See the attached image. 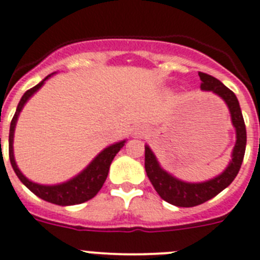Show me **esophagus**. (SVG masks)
<instances>
[{
  "mask_svg": "<svg viewBox=\"0 0 260 260\" xmlns=\"http://www.w3.org/2000/svg\"><path fill=\"white\" fill-rule=\"evenodd\" d=\"M135 136H137V137H139V136H142L144 135V129H141V128H135Z\"/></svg>",
  "mask_w": 260,
  "mask_h": 260,
  "instance_id": "esophagus-1",
  "label": "esophagus"
}]
</instances>
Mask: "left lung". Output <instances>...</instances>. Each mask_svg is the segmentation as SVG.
Listing matches in <instances>:
<instances>
[{"instance_id":"1","label":"left lung","mask_w":260,"mask_h":260,"mask_svg":"<svg viewBox=\"0 0 260 260\" xmlns=\"http://www.w3.org/2000/svg\"><path fill=\"white\" fill-rule=\"evenodd\" d=\"M201 89L210 90L223 100L231 113L232 124L236 128V145L232 151V160L228 167L216 177L203 182H185L176 179L163 170L150 147L145 146V170L156 193L162 200L179 207H193L205 203L226 188L237 176L246 149V127L238 100L232 90L211 75L198 72Z\"/></svg>"}]
</instances>
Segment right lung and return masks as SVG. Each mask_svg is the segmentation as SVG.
<instances>
[{"label":"right lung","instance_id":"right-lung-1","mask_svg":"<svg viewBox=\"0 0 260 260\" xmlns=\"http://www.w3.org/2000/svg\"><path fill=\"white\" fill-rule=\"evenodd\" d=\"M51 75H48L41 83L35 85L31 89H28L27 92L23 94V97L20 98V101L19 104H18V107H16V111L15 114H14L13 120H11L10 124V133H9V156H10V163L11 166H13V170L16 174V176L19 177L20 181H22L32 193L36 194L37 197L46 201V202L54 203V205L59 206L79 205V203H83L86 202V201L92 200L95 194L101 190L105 180H106L107 177V174H109L110 165H111V162H113V159L115 158L116 154L119 153V150L124 146L125 140L107 146L106 149H104L101 153L98 154V155L93 159L92 162H90V165L88 166L85 170L81 171L78 176H75L74 179L63 182V184H58V185H40V184H36V182L28 180L27 177L20 172V170L18 168V166H16L15 163V159H14V131H15L18 116H19L20 111H22V109L24 107L25 102H27L28 100H29V98L44 85V83L50 78Z\"/></svg>","mask_w":260,"mask_h":260}]
</instances>
